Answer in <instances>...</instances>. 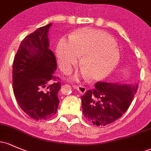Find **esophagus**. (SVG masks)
I'll list each match as a JSON object with an SVG mask.
<instances>
[{
	"mask_svg": "<svg viewBox=\"0 0 151 151\" xmlns=\"http://www.w3.org/2000/svg\"><path fill=\"white\" fill-rule=\"evenodd\" d=\"M73 87L74 89H77V91L80 94H84L85 93L86 91H87V89H86L85 87H83V86H78V85H73Z\"/></svg>",
	"mask_w": 151,
	"mask_h": 151,
	"instance_id": "1",
	"label": "esophagus"
}]
</instances>
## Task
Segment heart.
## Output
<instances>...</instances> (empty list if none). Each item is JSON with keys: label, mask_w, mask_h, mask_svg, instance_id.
I'll return each mask as SVG.
<instances>
[{"label": "heart", "mask_w": 151, "mask_h": 151, "mask_svg": "<svg viewBox=\"0 0 151 151\" xmlns=\"http://www.w3.org/2000/svg\"><path fill=\"white\" fill-rule=\"evenodd\" d=\"M58 63L61 69L67 72L72 69L82 56L81 64L84 71L73 76L78 79L87 73L91 80L105 78L113 71L120 60V51L115 39L101 30L83 28L77 30L69 40L62 38L56 47Z\"/></svg>", "instance_id": "1"}]
</instances>
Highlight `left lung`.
Segmentation results:
<instances>
[{"label": "left lung", "instance_id": "8db88e82", "mask_svg": "<svg viewBox=\"0 0 151 151\" xmlns=\"http://www.w3.org/2000/svg\"><path fill=\"white\" fill-rule=\"evenodd\" d=\"M138 84L97 82L81 97L84 116L96 125L116 121L130 107Z\"/></svg>", "mask_w": 151, "mask_h": 151}]
</instances>
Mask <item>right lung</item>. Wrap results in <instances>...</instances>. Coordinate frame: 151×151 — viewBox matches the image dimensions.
I'll return each mask as SVG.
<instances>
[{"label":"right lung","mask_w":151,"mask_h":151,"mask_svg":"<svg viewBox=\"0 0 151 151\" xmlns=\"http://www.w3.org/2000/svg\"><path fill=\"white\" fill-rule=\"evenodd\" d=\"M51 24L39 28L21 41L13 63V87L21 108L34 120L57 113L61 82L57 78L55 56L49 49L48 32Z\"/></svg>","instance_id":"obj_1"}]
</instances>
